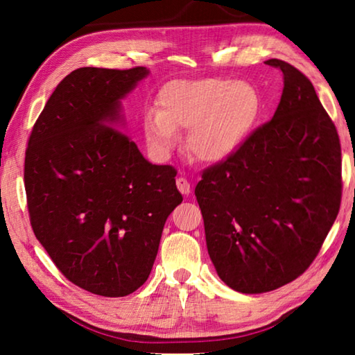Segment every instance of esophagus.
<instances>
[{"label": "esophagus", "mask_w": 355, "mask_h": 355, "mask_svg": "<svg viewBox=\"0 0 355 355\" xmlns=\"http://www.w3.org/2000/svg\"><path fill=\"white\" fill-rule=\"evenodd\" d=\"M177 188H178L180 192H182V194L188 196L191 192V183L184 177H178L177 178Z\"/></svg>", "instance_id": "34e87169"}]
</instances>
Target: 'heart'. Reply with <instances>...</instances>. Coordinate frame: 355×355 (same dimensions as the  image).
Returning <instances> with one entry per match:
<instances>
[{
  "instance_id": "heart-1",
  "label": "heart",
  "mask_w": 355,
  "mask_h": 355,
  "mask_svg": "<svg viewBox=\"0 0 355 355\" xmlns=\"http://www.w3.org/2000/svg\"><path fill=\"white\" fill-rule=\"evenodd\" d=\"M260 98L248 83L228 78H202L167 84L158 110L144 119V137L156 155L166 156L177 133L188 131L186 150L202 163H220L232 156L250 133Z\"/></svg>"
}]
</instances>
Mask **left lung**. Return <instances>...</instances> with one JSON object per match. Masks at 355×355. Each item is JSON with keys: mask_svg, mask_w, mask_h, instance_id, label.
<instances>
[{"mask_svg": "<svg viewBox=\"0 0 355 355\" xmlns=\"http://www.w3.org/2000/svg\"><path fill=\"white\" fill-rule=\"evenodd\" d=\"M274 117L235 153L202 172L196 197L219 277L239 293H266L307 271L341 203V146L311 81L280 59Z\"/></svg>", "mask_w": 355, "mask_h": 355, "instance_id": "8db88e82", "label": "left lung"}]
</instances>
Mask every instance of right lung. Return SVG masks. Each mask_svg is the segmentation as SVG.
Instances as JSON below:
<instances>
[{
  "label": "right lung",
  "mask_w": 355,
  "mask_h": 355,
  "mask_svg": "<svg viewBox=\"0 0 355 355\" xmlns=\"http://www.w3.org/2000/svg\"><path fill=\"white\" fill-rule=\"evenodd\" d=\"M147 73L73 70L48 98L25 153L35 238L65 279L98 296L144 285L167 216L183 200L175 167L148 163L117 128L120 100Z\"/></svg>",
  "instance_id": "add662e5"
}]
</instances>
